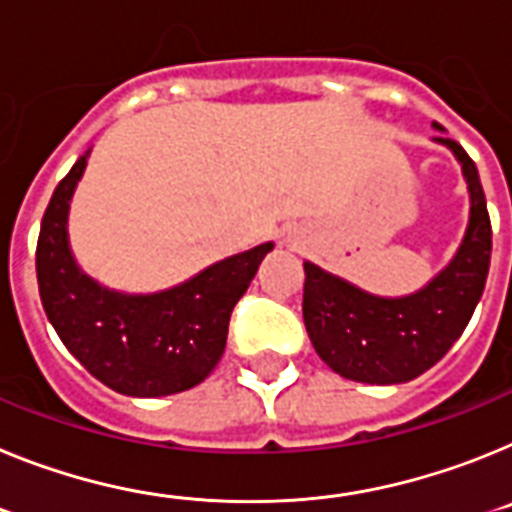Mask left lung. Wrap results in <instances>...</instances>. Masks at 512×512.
<instances>
[{"mask_svg":"<svg viewBox=\"0 0 512 512\" xmlns=\"http://www.w3.org/2000/svg\"><path fill=\"white\" fill-rule=\"evenodd\" d=\"M438 131H443L435 123ZM469 185V226L453 260L420 291L384 299L304 262V324L327 366L361 384H404L433 368L461 337L482 299L492 226L477 164L446 136Z\"/></svg>","mask_w":512,"mask_h":512,"instance_id":"obj_1","label":"left lung"}]
</instances>
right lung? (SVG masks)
Here are the masks:
<instances>
[{
    "mask_svg": "<svg viewBox=\"0 0 512 512\" xmlns=\"http://www.w3.org/2000/svg\"><path fill=\"white\" fill-rule=\"evenodd\" d=\"M87 157L56 185L41 221L35 273L56 335L87 371L126 397H167L193 389L226 348L231 311L273 242L216 262L159 293L110 291L82 273L69 250V201Z\"/></svg>",
    "mask_w": 512,
    "mask_h": 512,
    "instance_id": "add662e5",
    "label": "right lung"
}]
</instances>
